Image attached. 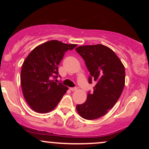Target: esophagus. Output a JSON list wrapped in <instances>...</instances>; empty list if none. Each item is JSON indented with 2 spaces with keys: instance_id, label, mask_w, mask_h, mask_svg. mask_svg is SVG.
Here are the masks:
<instances>
[{
  "instance_id": "obj_1",
  "label": "esophagus",
  "mask_w": 149,
  "mask_h": 149,
  "mask_svg": "<svg viewBox=\"0 0 149 149\" xmlns=\"http://www.w3.org/2000/svg\"><path fill=\"white\" fill-rule=\"evenodd\" d=\"M70 90H71V91H76V90H77V88H70Z\"/></svg>"
}]
</instances>
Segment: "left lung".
Segmentation results:
<instances>
[{
	"label": "left lung",
	"instance_id": "left-lung-1",
	"mask_svg": "<svg viewBox=\"0 0 149 149\" xmlns=\"http://www.w3.org/2000/svg\"><path fill=\"white\" fill-rule=\"evenodd\" d=\"M76 51L90 72L89 83L96 82L85 103L76 106L77 111L86 120L97 119L112 109L120 97L125 86V67L115 52L105 45L80 46Z\"/></svg>",
	"mask_w": 149,
	"mask_h": 149
}]
</instances>
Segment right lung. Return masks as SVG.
<instances>
[{"instance_id": "right-lung-1", "label": "right lung", "mask_w": 149, "mask_h": 149, "mask_svg": "<svg viewBox=\"0 0 149 149\" xmlns=\"http://www.w3.org/2000/svg\"><path fill=\"white\" fill-rule=\"evenodd\" d=\"M76 46L50 40L38 46L26 58L21 71V85L24 97L34 111H52L67 91V87L53 79L60 77L58 65L65 53Z\"/></svg>"}]
</instances>
